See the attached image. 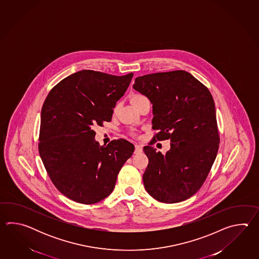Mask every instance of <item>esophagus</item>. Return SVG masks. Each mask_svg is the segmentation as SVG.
<instances>
[{
	"label": "esophagus",
	"instance_id": "esophagus-1",
	"mask_svg": "<svg viewBox=\"0 0 259 259\" xmlns=\"http://www.w3.org/2000/svg\"><path fill=\"white\" fill-rule=\"evenodd\" d=\"M142 152H143V148H142V146H141V145H138V144H135V150H134V154H141Z\"/></svg>",
	"mask_w": 259,
	"mask_h": 259
}]
</instances>
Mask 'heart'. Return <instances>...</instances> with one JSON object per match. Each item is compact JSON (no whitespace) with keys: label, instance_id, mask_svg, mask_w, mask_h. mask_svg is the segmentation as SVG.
I'll return each mask as SVG.
<instances>
[{"label":"heart","instance_id":"1","mask_svg":"<svg viewBox=\"0 0 259 259\" xmlns=\"http://www.w3.org/2000/svg\"><path fill=\"white\" fill-rule=\"evenodd\" d=\"M146 97L143 95V94H133L132 97H131V102L132 103V105H134L135 107H137V105H139V103L141 102V101H143V99H145ZM116 110H117V105L115 106V108H114V112L116 113Z\"/></svg>","mask_w":259,"mask_h":259}]
</instances>
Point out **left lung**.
I'll return each instance as SVG.
<instances>
[{
	"mask_svg": "<svg viewBox=\"0 0 259 259\" xmlns=\"http://www.w3.org/2000/svg\"><path fill=\"white\" fill-rule=\"evenodd\" d=\"M133 88L153 104L149 144L171 139L165 155L151 147L143 151L149 163L143 180L153 198L165 204L184 201L198 191L208 176L220 146L215 103L209 90L183 70L136 77Z\"/></svg>",
	"mask_w": 259,
	"mask_h": 259,
	"instance_id": "obj_1",
	"label": "left lung"
}]
</instances>
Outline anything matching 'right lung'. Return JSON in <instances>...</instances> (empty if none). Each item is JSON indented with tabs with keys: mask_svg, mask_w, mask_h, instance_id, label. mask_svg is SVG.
I'll return each mask as SVG.
<instances>
[{
	"mask_svg": "<svg viewBox=\"0 0 259 259\" xmlns=\"http://www.w3.org/2000/svg\"><path fill=\"white\" fill-rule=\"evenodd\" d=\"M132 77L133 73L78 71L56 84L44 101L39 155L54 185L72 201L92 204L107 197L134 152V145L124 139L100 146L93 130L111 121Z\"/></svg>",
	"mask_w": 259,
	"mask_h": 259,
	"instance_id": "obj_1",
	"label": "right lung"
}]
</instances>
